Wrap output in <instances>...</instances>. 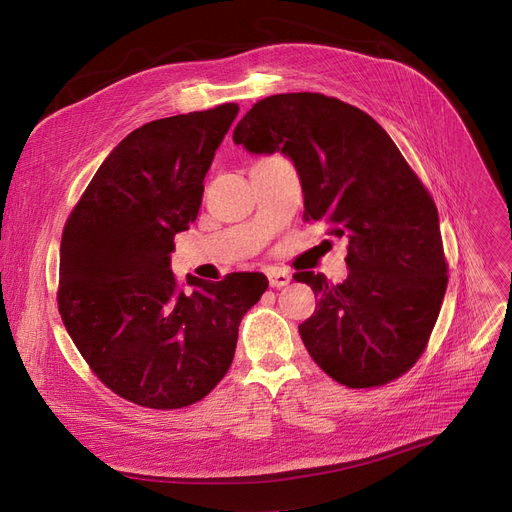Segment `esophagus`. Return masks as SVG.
<instances>
[{
  "label": "esophagus",
  "mask_w": 512,
  "mask_h": 512,
  "mask_svg": "<svg viewBox=\"0 0 512 512\" xmlns=\"http://www.w3.org/2000/svg\"><path fill=\"white\" fill-rule=\"evenodd\" d=\"M266 277H269L271 287H285L291 281V275L283 269H271L269 273H266Z\"/></svg>",
  "instance_id": "34e87169"
}]
</instances>
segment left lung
I'll list each match as a JSON object with an SVG mask.
<instances>
[{"mask_svg": "<svg viewBox=\"0 0 512 512\" xmlns=\"http://www.w3.org/2000/svg\"><path fill=\"white\" fill-rule=\"evenodd\" d=\"M233 141L250 154L287 156L306 221L327 218L348 239L344 283L296 275L319 298L298 327L312 360L354 389L406 373L440 314L448 266L437 208L392 137L335 97L279 93L252 106Z\"/></svg>", "mask_w": 512, "mask_h": 512, "instance_id": "8db88e82", "label": "left lung"}]
</instances>
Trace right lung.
<instances>
[{
  "instance_id": "obj_1",
  "label": "right lung",
  "mask_w": 512,
  "mask_h": 512,
  "mask_svg": "<svg viewBox=\"0 0 512 512\" xmlns=\"http://www.w3.org/2000/svg\"><path fill=\"white\" fill-rule=\"evenodd\" d=\"M237 104L177 114L129 133L97 168L60 243L58 308L93 373L148 408H183L229 371L239 323L269 287L170 271L175 235L196 221L204 177Z\"/></svg>"
}]
</instances>
